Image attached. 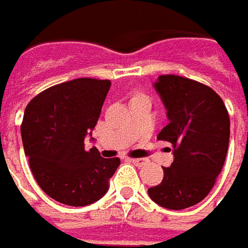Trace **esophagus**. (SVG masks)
I'll return each mask as SVG.
<instances>
[{"mask_svg": "<svg viewBox=\"0 0 248 248\" xmlns=\"http://www.w3.org/2000/svg\"><path fill=\"white\" fill-rule=\"evenodd\" d=\"M131 162L135 164L136 167H144L147 164V159L146 158H131Z\"/></svg>", "mask_w": 248, "mask_h": 248, "instance_id": "obj_1", "label": "esophagus"}]
</instances>
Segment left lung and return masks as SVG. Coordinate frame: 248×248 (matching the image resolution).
Listing matches in <instances>:
<instances>
[{"mask_svg": "<svg viewBox=\"0 0 248 248\" xmlns=\"http://www.w3.org/2000/svg\"><path fill=\"white\" fill-rule=\"evenodd\" d=\"M167 108L169 124L159 140L173 147V162L149 195L165 209L182 210L199 203L213 188L229 144V114L221 97L188 78L161 75L154 83Z\"/></svg>", "mask_w": 248, "mask_h": 248, "instance_id": "obj_1", "label": "left lung"}]
</instances>
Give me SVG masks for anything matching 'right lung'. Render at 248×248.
Wrapping results in <instances>:
<instances>
[{"instance_id":"add662e5","label":"right lung","mask_w":248,"mask_h":248,"mask_svg":"<svg viewBox=\"0 0 248 248\" xmlns=\"http://www.w3.org/2000/svg\"><path fill=\"white\" fill-rule=\"evenodd\" d=\"M110 80L80 78L34 97L24 110L21 139L38 186L60 203L87 206L104 197L120 158H104L84 138L95 127Z\"/></svg>"}]
</instances>
